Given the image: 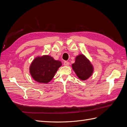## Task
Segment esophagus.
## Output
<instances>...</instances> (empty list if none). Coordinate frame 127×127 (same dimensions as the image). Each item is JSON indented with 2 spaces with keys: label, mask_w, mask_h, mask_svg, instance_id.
Listing matches in <instances>:
<instances>
[{
  "label": "esophagus",
  "mask_w": 127,
  "mask_h": 127,
  "mask_svg": "<svg viewBox=\"0 0 127 127\" xmlns=\"http://www.w3.org/2000/svg\"><path fill=\"white\" fill-rule=\"evenodd\" d=\"M64 66H69V63L68 62V61H64Z\"/></svg>",
  "instance_id": "34e87169"
}]
</instances>
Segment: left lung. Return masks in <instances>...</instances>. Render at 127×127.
I'll return each instance as SVG.
<instances>
[{"instance_id":"1","label":"left lung","mask_w":127,"mask_h":127,"mask_svg":"<svg viewBox=\"0 0 127 127\" xmlns=\"http://www.w3.org/2000/svg\"><path fill=\"white\" fill-rule=\"evenodd\" d=\"M72 68L78 77L82 80L87 79L94 71L93 66L90 60L82 54L76 57L75 62L72 64Z\"/></svg>"}]
</instances>
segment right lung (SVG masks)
<instances>
[{
    "label": "right lung",
    "instance_id": "1",
    "mask_svg": "<svg viewBox=\"0 0 127 127\" xmlns=\"http://www.w3.org/2000/svg\"><path fill=\"white\" fill-rule=\"evenodd\" d=\"M61 65V61L55 60L50 56L37 57L31 64L30 72L37 82L47 84L52 80Z\"/></svg>",
    "mask_w": 127,
    "mask_h": 127
}]
</instances>
